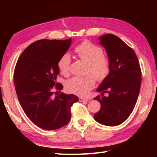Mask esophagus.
<instances>
[{
	"label": "esophagus",
	"mask_w": 157,
	"mask_h": 157,
	"mask_svg": "<svg viewBox=\"0 0 157 157\" xmlns=\"http://www.w3.org/2000/svg\"><path fill=\"white\" fill-rule=\"evenodd\" d=\"M79 101L80 102H84V101H88V100L87 98H82V97H80L79 98Z\"/></svg>",
	"instance_id": "1"
}]
</instances>
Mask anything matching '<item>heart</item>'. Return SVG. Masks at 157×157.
Masks as SVG:
<instances>
[{"mask_svg":"<svg viewBox=\"0 0 157 157\" xmlns=\"http://www.w3.org/2000/svg\"><path fill=\"white\" fill-rule=\"evenodd\" d=\"M75 52L79 59L88 63L87 73L94 75L96 79L101 82L107 78L111 68L110 61L103 55V51L101 47L90 42H84L77 46ZM70 65L71 56L68 53H65L58 61L60 72L63 75H67L70 71ZM93 75L73 77L66 83L67 90L78 96H87L96 84L95 76Z\"/></svg>","mask_w":157,"mask_h":157,"instance_id":"obj_1","label":"heart"}]
</instances>
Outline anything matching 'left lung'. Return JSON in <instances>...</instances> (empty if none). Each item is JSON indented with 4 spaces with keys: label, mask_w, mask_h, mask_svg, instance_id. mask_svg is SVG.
<instances>
[{
    "label": "left lung",
    "mask_w": 157,
    "mask_h": 157,
    "mask_svg": "<svg viewBox=\"0 0 157 157\" xmlns=\"http://www.w3.org/2000/svg\"><path fill=\"white\" fill-rule=\"evenodd\" d=\"M110 61V73L96 90L101 92L97 100L101 105L94 118L106 126L124 122L134 110L141 86V69L137 56L121 39L111 34L100 36ZM108 93L106 97L104 94Z\"/></svg>",
    "instance_id": "obj_1"
}]
</instances>
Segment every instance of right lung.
<instances>
[{"instance_id":"add662e5","label":"right lung","mask_w":157,"mask_h":157,"mask_svg":"<svg viewBox=\"0 0 157 157\" xmlns=\"http://www.w3.org/2000/svg\"><path fill=\"white\" fill-rule=\"evenodd\" d=\"M71 44V38L40 40L29 45L17 62L14 84L19 101L28 117L42 129L54 130L67 124L71 106L79 101L72 94L53 96L55 86L57 90L63 89L56 82L58 61Z\"/></svg>"}]
</instances>
